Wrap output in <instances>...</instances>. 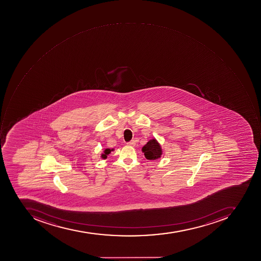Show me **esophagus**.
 <instances>
[{
    "instance_id": "esophagus-1",
    "label": "esophagus",
    "mask_w": 261,
    "mask_h": 261,
    "mask_svg": "<svg viewBox=\"0 0 261 261\" xmlns=\"http://www.w3.org/2000/svg\"><path fill=\"white\" fill-rule=\"evenodd\" d=\"M127 145L128 146H135L136 145V142L134 141V140H131V141H129V142L127 143Z\"/></svg>"
}]
</instances>
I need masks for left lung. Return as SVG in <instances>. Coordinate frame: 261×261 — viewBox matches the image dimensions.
<instances>
[{"instance_id":"1","label":"left lung","mask_w":261,"mask_h":261,"mask_svg":"<svg viewBox=\"0 0 261 261\" xmlns=\"http://www.w3.org/2000/svg\"><path fill=\"white\" fill-rule=\"evenodd\" d=\"M142 152L147 160H155L161 157L163 150L156 139L153 138L142 147Z\"/></svg>"}]
</instances>
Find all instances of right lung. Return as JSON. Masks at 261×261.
Here are the masks:
<instances>
[{"label":"right lung","mask_w":261,"mask_h":261,"mask_svg":"<svg viewBox=\"0 0 261 261\" xmlns=\"http://www.w3.org/2000/svg\"><path fill=\"white\" fill-rule=\"evenodd\" d=\"M114 148H112V149H110V148H106L103 153H101V157L103 159V160H106L107 158V155H110L111 151H114Z\"/></svg>","instance_id":"right-lung-1"}]
</instances>
